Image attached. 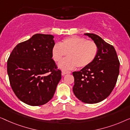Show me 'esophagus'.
<instances>
[{"label":"esophagus","mask_w":130,"mask_h":130,"mask_svg":"<svg viewBox=\"0 0 130 130\" xmlns=\"http://www.w3.org/2000/svg\"><path fill=\"white\" fill-rule=\"evenodd\" d=\"M71 72H70V71H66V70L62 71V75H65V74H71Z\"/></svg>","instance_id":"34e87169"}]
</instances>
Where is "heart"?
<instances>
[{
	"label": "heart",
	"instance_id": "heart-1",
	"mask_svg": "<svg viewBox=\"0 0 130 130\" xmlns=\"http://www.w3.org/2000/svg\"><path fill=\"white\" fill-rule=\"evenodd\" d=\"M97 44L92 41L76 36L65 38L55 43L51 50L52 59L59 62L67 54L68 58L60 62L62 69H72L76 67L83 68L92 62L98 54Z\"/></svg>",
	"mask_w": 130,
	"mask_h": 130
}]
</instances>
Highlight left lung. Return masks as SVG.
I'll use <instances>...</instances> for the list:
<instances>
[{"label": "left lung", "mask_w": 130, "mask_h": 130, "mask_svg": "<svg viewBox=\"0 0 130 130\" xmlns=\"http://www.w3.org/2000/svg\"><path fill=\"white\" fill-rule=\"evenodd\" d=\"M96 44L98 51L90 65L72 73L73 92L78 99L95 104L107 98L116 85L120 72V61L114 46L94 34H84Z\"/></svg>", "instance_id": "8db88e82"}]
</instances>
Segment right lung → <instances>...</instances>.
Instances as JSON below:
<instances>
[{"mask_svg":"<svg viewBox=\"0 0 130 130\" xmlns=\"http://www.w3.org/2000/svg\"><path fill=\"white\" fill-rule=\"evenodd\" d=\"M54 38L34 35L16 45L8 58L7 71L12 90L28 105L39 106L50 101L61 79V71L51 54Z\"/></svg>","mask_w":130,"mask_h":130,"instance_id":"1","label":"right lung"}]
</instances>
